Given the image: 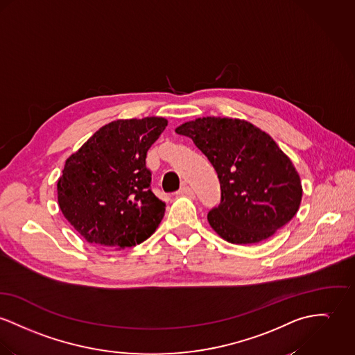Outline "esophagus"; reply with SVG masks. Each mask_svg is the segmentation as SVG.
<instances>
[{
  "instance_id": "obj_1",
  "label": "esophagus",
  "mask_w": 355,
  "mask_h": 355,
  "mask_svg": "<svg viewBox=\"0 0 355 355\" xmlns=\"http://www.w3.org/2000/svg\"><path fill=\"white\" fill-rule=\"evenodd\" d=\"M194 191L191 189V187L188 185H184L180 191H177V196H188V197H193Z\"/></svg>"
}]
</instances>
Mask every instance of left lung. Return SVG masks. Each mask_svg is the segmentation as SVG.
<instances>
[{
    "instance_id": "left-lung-1",
    "label": "left lung",
    "mask_w": 355,
    "mask_h": 355,
    "mask_svg": "<svg viewBox=\"0 0 355 355\" xmlns=\"http://www.w3.org/2000/svg\"><path fill=\"white\" fill-rule=\"evenodd\" d=\"M175 132L191 137L218 174L220 202L208 221L227 242H262L297 214L300 177L266 132L228 117L197 119Z\"/></svg>"
}]
</instances>
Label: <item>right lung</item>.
I'll list each match as a JSON object with an SVG mask.
<instances>
[{
	"mask_svg": "<svg viewBox=\"0 0 355 355\" xmlns=\"http://www.w3.org/2000/svg\"><path fill=\"white\" fill-rule=\"evenodd\" d=\"M167 120H117L101 127L64 164L58 181L63 216L92 245L125 248L148 239L164 216L146 157Z\"/></svg>",
	"mask_w": 355,
	"mask_h": 355,
	"instance_id": "right-lung-1",
	"label": "right lung"
}]
</instances>
